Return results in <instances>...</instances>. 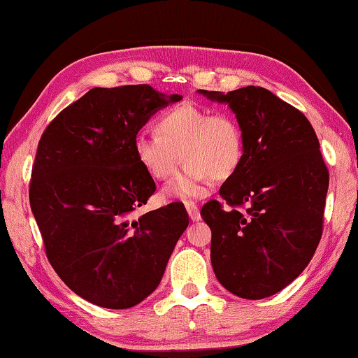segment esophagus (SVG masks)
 Listing matches in <instances>:
<instances>
[{
  "label": "esophagus",
  "instance_id": "34e87169",
  "mask_svg": "<svg viewBox=\"0 0 358 358\" xmlns=\"http://www.w3.org/2000/svg\"><path fill=\"white\" fill-rule=\"evenodd\" d=\"M185 207H186V210H188V215H189L191 220H193V222H199L201 220L199 207H197L194 202H191V201L185 202Z\"/></svg>",
  "mask_w": 358,
  "mask_h": 358
}]
</instances>
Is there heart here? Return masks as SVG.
<instances>
[{
  "label": "heart",
  "instance_id": "1",
  "mask_svg": "<svg viewBox=\"0 0 358 358\" xmlns=\"http://www.w3.org/2000/svg\"><path fill=\"white\" fill-rule=\"evenodd\" d=\"M156 136L140 135L133 154L149 178L167 181L185 164L178 178L164 189L177 199L207 194L212 180H227L241 169L246 157L243 125L230 112L204 106L180 104L154 122Z\"/></svg>",
  "mask_w": 358,
  "mask_h": 358
}]
</instances>
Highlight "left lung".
<instances>
[{"mask_svg":"<svg viewBox=\"0 0 358 358\" xmlns=\"http://www.w3.org/2000/svg\"><path fill=\"white\" fill-rule=\"evenodd\" d=\"M199 93L230 106L246 136V157L222 185V201L201 209L213 271L234 296H273L302 273L322 239L329 173L315 130L262 87Z\"/></svg>","mask_w":358,"mask_h":358,"instance_id":"obj_1","label":"left lung"}]
</instances>
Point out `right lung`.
I'll return each mask as SVG.
<instances>
[{"mask_svg": "<svg viewBox=\"0 0 358 358\" xmlns=\"http://www.w3.org/2000/svg\"><path fill=\"white\" fill-rule=\"evenodd\" d=\"M180 99L149 85L93 88L40 138L29 197L46 257L94 306L128 308L145 301L188 227L180 202L133 218L156 191L133 141L149 117Z\"/></svg>", "mask_w": 358, "mask_h": 358, "instance_id": "1", "label": "right lung"}]
</instances>
